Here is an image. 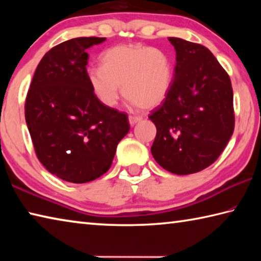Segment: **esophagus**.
I'll return each mask as SVG.
<instances>
[{"label":"esophagus","mask_w":261,"mask_h":261,"mask_svg":"<svg viewBox=\"0 0 261 261\" xmlns=\"http://www.w3.org/2000/svg\"><path fill=\"white\" fill-rule=\"evenodd\" d=\"M141 121V117L140 116H132V115H130L129 116V123L130 125H135L137 124V123Z\"/></svg>","instance_id":"esophagus-1"}]
</instances>
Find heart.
Instances as JSON below:
<instances>
[{
  "mask_svg": "<svg viewBox=\"0 0 261 261\" xmlns=\"http://www.w3.org/2000/svg\"><path fill=\"white\" fill-rule=\"evenodd\" d=\"M87 81L100 102L113 107L121 92L143 109L160 106L173 84V63L165 51L140 43H123L101 56V67L88 69ZM122 88H120V86Z\"/></svg>",
  "mask_w": 261,
  "mask_h": 261,
  "instance_id": "heart-1",
  "label": "heart"
}]
</instances>
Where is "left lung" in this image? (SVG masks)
I'll list each match as a JSON object with an SVG mask.
<instances>
[{"mask_svg":"<svg viewBox=\"0 0 261 261\" xmlns=\"http://www.w3.org/2000/svg\"><path fill=\"white\" fill-rule=\"evenodd\" d=\"M176 50L174 81L149 116L156 126L155 161L176 175L198 173L226 147L235 126L230 78L206 47L168 38Z\"/></svg>","mask_w":261,"mask_h":261,"instance_id":"obj_1","label":"left lung"}]
</instances>
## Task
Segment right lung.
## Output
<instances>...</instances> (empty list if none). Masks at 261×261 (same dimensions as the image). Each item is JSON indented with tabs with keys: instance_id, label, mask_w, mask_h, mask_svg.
I'll return each mask as SVG.
<instances>
[{
	"instance_id": "obj_1",
	"label": "right lung",
	"mask_w": 261,
	"mask_h": 261,
	"mask_svg": "<svg viewBox=\"0 0 261 261\" xmlns=\"http://www.w3.org/2000/svg\"><path fill=\"white\" fill-rule=\"evenodd\" d=\"M106 38H74L46 53L25 102V120L39 161L70 183L107 173L130 130L126 114L100 102L87 81L86 49Z\"/></svg>"
}]
</instances>
